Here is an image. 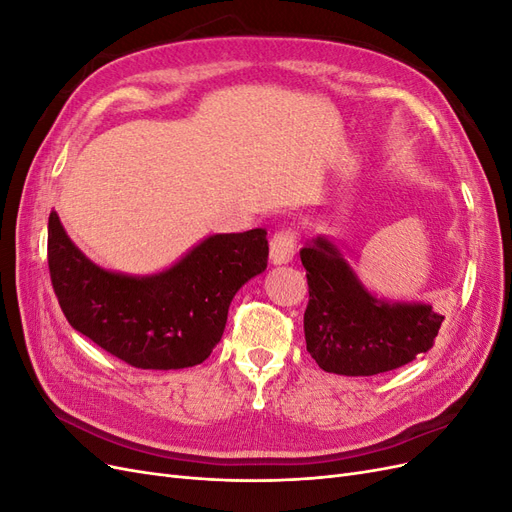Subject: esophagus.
Returning <instances> with one entry per match:
<instances>
[{
	"instance_id": "obj_1",
	"label": "esophagus",
	"mask_w": 512,
	"mask_h": 512,
	"mask_svg": "<svg viewBox=\"0 0 512 512\" xmlns=\"http://www.w3.org/2000/svg\"><path fill=\"white\" fill-rule=\"evenodd\" d=\"M294 250H297V232L290 228L277 230L269 243L271 265H286V262L292 260Z\"/></svg>"
}]
</instances>
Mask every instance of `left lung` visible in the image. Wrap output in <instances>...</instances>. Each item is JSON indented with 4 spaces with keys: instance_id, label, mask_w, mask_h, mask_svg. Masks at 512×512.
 <instances>
[{
    "instance_id": "left-lung-1",
    "label": "left lung",
    "mask_w": 512,
    "mask_h": 512,
    "mask_svg": "<svg viewBox=\"0 0 512 512\" xmlns=\"http://www.w3.org/2000/svg\"><path fill=\"white\" fill-rule=\"evenodd\" d=\"M301 262L309 286L305 344L320 369L339 376H376L433 346L444 316L427 303L378 299L331 239L309 241Z\"/></svg>"
}]
</instances>
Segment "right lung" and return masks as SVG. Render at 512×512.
I'll return each mask as SVG.
<instances>
[{
    "mask_svg": "<svg viewBox=\"0 0 512 512\" xmlns=\"http://www.w3.org/2000/svg\"><path fill=\"white\" fill-rule=\"evenodd\" d=\"M265 228L200 241L156 275H123L94 265L49 215V271L72 329L138 369L203 363L222 339L237 290L267 269Z\"/></svg>",
    "mask_w": 512,
    "mask_h": 512,
    "instance_id": "right-lung-1",
    "label": "right lung"
}]
</instances>
